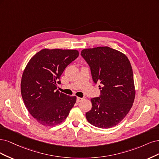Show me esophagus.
<instances>
[{"label": "esophagus", "instance_id": "obj_1", "mask_svg": "<svg viewBox=\"0 0 159 159\" xmlns=\"http://www.w3.org/2000/svg\"><path fill=\"white\" fill-rule=\"evenodd\" d=\"M83 100V98H79V97H77V98H76V102H81Z\"/></svg>", "mask_w": 159, "mask_h": 159}]
</instances>
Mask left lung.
I'll use <instances>...</instances> for the list:
<instances>
[{
  "label": "left lung",
  "instance_id": "8db88e82",
  "mask_svg": "<svg viewBox=\"0 0 159 159\" xmlns=\"http://www.w3.org/2000/svg\"><path fill=\"white\" fill-rule=\"evenodd\" d=\"M80 54L90 66L94 83H100L102 86L100 96L91 99L93 107L86 113V120L99 128L114 127L128 114L135 99L129 61L125 55L109 47L84 49Z\"/></svg>",
  "mask_w": 159,
  "mask_h": 159
}]
</instances>
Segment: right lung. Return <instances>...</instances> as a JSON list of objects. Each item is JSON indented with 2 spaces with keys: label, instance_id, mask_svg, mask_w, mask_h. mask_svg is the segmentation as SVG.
<instances>
[{
  "label": "right lung",
  "instance_id": "right-lung-1",
  "mask_svg": "<svg viewBox=\"0 0 159 159\" xmlns=\"http://www.w3.org/2000/svg\"><path fill=\"white\" fill-rule=\"evenodd\" d=\"M75 49H43L30 60L23 72L21 94L27 110L43 125L61 124L69 114L76 97L57 90L65 69L78 57Z\"/></svg>",
  "mask_w": 159,
  "mask_h": 159
}]
</instances>
